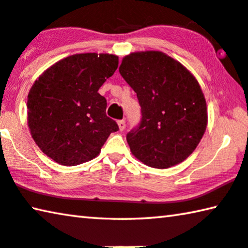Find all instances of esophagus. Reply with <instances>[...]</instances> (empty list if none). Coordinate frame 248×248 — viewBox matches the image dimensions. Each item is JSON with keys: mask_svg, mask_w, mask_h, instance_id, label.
Returning a JSON list of instances; mask_svg holds the SVG:
<instances>
[{"mask_svg": "<svg viewBox=\"0 0 248 248\" xmlns=\"http://www.w3.org/2000/svg\"><path fill=\"white\" fill-rule=\"evenodd\" d=\"M117 124H119L120 131H124V129H125V120L119 121V122H117Z\"/></svg>", "mask_w": 248, "mask_h": 248, "instance_id": "esophagus-1", "label": "esophagus"}]
</instances>
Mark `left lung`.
Segmentation results:
<instances>
[{
	"label": "left lung",
	"mask_w": 248,
	"mask_h": 248,
	"mask_svg": "<svg viewBox=\"0 0 248 248\" xmlns=\"http://www.w3.org/2000/svg\"><path fill=\"white\" fill-rule=\"evenodd\" d=\"M120 74L134 90L142 119L127 133L131 152L154 169H169L193 153L207 125V108L196 78L162 52L125 56Z\"/></svg>",
	"instance_id": "8db88e82"
}]
</instances>
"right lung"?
<instances>
[{
  "mask_svg": "<svg viewBox=\"0 0 248 248\" xmlns=\"http://www.w3.org/2000/svg\"><path fill=\"white\" fill-rule=\"evenodd\" d=\"M117 66L115 55L75 54L36 79L28 96V123L44 154L65 166L100 154L109 134L119 131L106 115V98L98 93Z\"/></svg>",
  "mask_w": 248,
  "mask_h": 248,
  "instance_id": "obj_1",
  "label": "right lung"
}]
</instances>
